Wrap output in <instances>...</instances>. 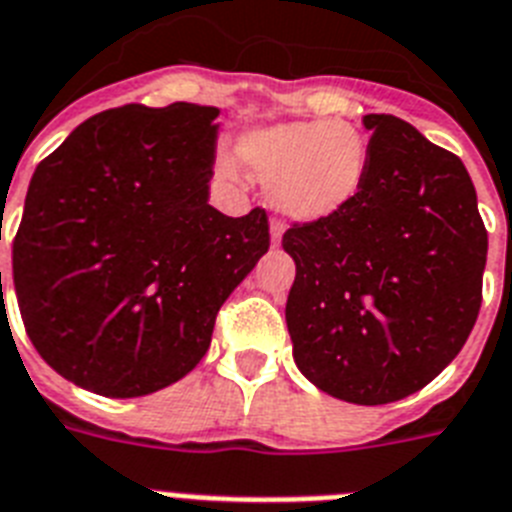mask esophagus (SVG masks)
Returning a JSON list of instances; mask_svg holds the SVG:
<instances>
[{"mask_svg":"<svg viewBox=\"0 0 512 512\" xmlns=\"http://www.w3.org/2000/svg\"><path fill=\"white\" fill-rule=\"evenodd\" d=\"M283 236V223L281 221H270V239H273V244L281 242Z\"/></svg>","mask_w":512,"mask_h":512,"instance_id":"34e87169","label":"esophagus"}]
</instances>
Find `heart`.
Instances as JSON below:
<instances>
[{"label":"heart","mask_w":512,"mask_h":512,"mask_svg":"<svg viewBox=\"0 0 512 512\" xmlns=\"http://www.w3.org/2000/svg\"><path fill=\"white\" fill-rule=\"evenodd\" d=\"M239 158L268 182L270 205L294 221L338 216L362 195L369 174V143L346 119L281 122L252 130L239 140ZM218 169L236 176V163Z\"/></svg>","instance_id":"b5f03b06"}]
</instances>
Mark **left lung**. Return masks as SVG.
Listing matches in <instances>:
<instances>
[{
  "mask_svg": "<svg viewBox=\"0 0 512 512\" xmlns=\"http://www.w3.org/2000/svg\"><path fill=\"white\" fill-rule=\"evenodd\" d=\"M362 122V195L283 234L296 263L286 325L312 385L380 406L422 390L463 349L482 307L487 229L461 158L390 114Z\"/></svg>",
  "mask_w": 512,
  "mask_h": 512,
  "instance_id": "left-lung-1",
  "label": "left lung"
}]
</instances>
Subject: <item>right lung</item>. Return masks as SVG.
<instances>
[{
    "mask_svg": "<svg viewBox=\"0 0 512 512\" xmlns=\"http://www.w3.org/2000/svg\"><path fill=\"white\" fill-rule=\"evenodd\" d=\"M216 117V106L130 103L36 166L12 283L30 343L64 380L106 398L182 380L268 252L263 208L229 218L208 203Z\"/></svg>",
    "mask_w": 512,
    "mask_h": 512,
    "instance_id": "obj_1",
    "label": "right lung"
}]
</instances>
